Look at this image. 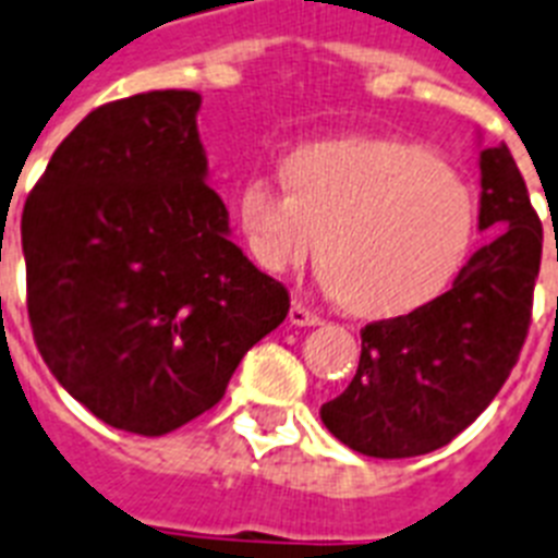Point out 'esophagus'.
Masks as SVG:
<instances>
[{
	"instance_id": "obj_1",
	"label": "esophagus",
	"mask_w": 558,
	"mask_h": 558,
	"mask_svg": "<svg viewBox=\"0 0 558 558\" xmlns=\"http://www.w3.org/2000/svg\"><path fill=\"white\" fill-rule=\"evenodd\" d=\"M288 319H290V325H296V328H313V325H322L319 316H316L313 311H307L302 302H293V305H290Z\"/></svg>"
}]
</instances>
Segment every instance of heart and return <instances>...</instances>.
<instances>
[{"instance_id": "b5f03b06", "label": "heart", "mask_w": 558, "mask_h": 558, "mask_svg": "<svg viewBox=\"0 0 558 558\" xmlns=\"http://www.w3.org/2000/svg\"><path fill=\"white\" fill-rule=\"evenodd\" d=\"M284 179L288 185L251 179L239 193L247 251L268 274H290L322 247V282L359 316L425 307L468 259L473 193L422 145L367 136L307 142L288 154Z\"/></svg>"}]
</instances>
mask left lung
I'll return each instance as SVG.
<instances>
[{
	"mask_svg": "<svg viewBox=\"0 0 558 558\" xmlns=\"http://www.w3.org/2000/svg\"><path fill=\"white\" fill-rule=\"evenodd\" d=\"M478 230L448 293L362 330L353 381L322 422L356 453L408 459L448 445L494 402L531 325L542 222L508 145L478 150Z\"/></svg>",
	"mask_w": 558,
	"mask_h": 558,
	"instance_id": "left-lung-1",
	"label": "left lung"
}]
</instances>
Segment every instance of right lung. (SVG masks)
I'll list each match as a JSON object with an SVG mask.
<instances>
[{
  "instance_id": "add662e5",
  "label": "right lung",
  "mask_w": 558,
  "mask_h": 558,
  "mask_svg": "<svg viewBox=\"0 0 558 558\" xmlns=\"http://www.w3.org/2000/svg\"><path fill=\"white\" fill-rule=\"evenodd\" d=\"M196 90L90 110L22 214L45 365L105 425L162 436L210 411L290 296L230 242L207 185Z\"/></svg>"
}]
</instances>
